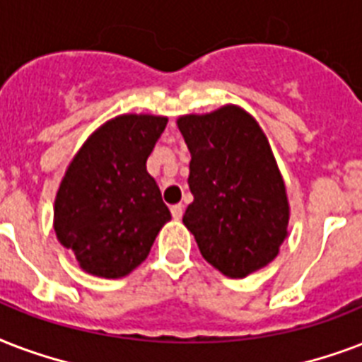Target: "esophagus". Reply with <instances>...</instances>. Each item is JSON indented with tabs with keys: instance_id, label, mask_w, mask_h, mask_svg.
Here are the masks:
<instances>
[{
	"instance_id": "esophagus-1",
	"label": "esophagus",
	"mask_w": 362,
	"mask_h": 362,
	"mask_svg": "<svg viewBox=\"0 0 362 362\" xmlns=\"http://www.w3.org/2000/svg\"><path fill=\"white\" fill-rule=\"evenodd\" d=\"M172 215L173 219H181V217H183V204H175V206H172Z\"/></svg>"
}]
</instances>
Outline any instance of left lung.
<instances>
[{
    "instance_id": "1",
    "label": "left lung",
    "mask_w": 362,
    "mask_h": 362,
    "mask_svg": "<svg viewBox=\"0 0 362 362\" xmlns=\"http://www.w3.org/2000/svg\"><path fill=\"white\" fill-rule=\"evenodd\" d=\"M177 126L190 151L183 215L202 257L226 277H245L276 259L287 238L285 181L268 137L253 115L226 103L183 115Z\"/></svg>"
}]
</instances>
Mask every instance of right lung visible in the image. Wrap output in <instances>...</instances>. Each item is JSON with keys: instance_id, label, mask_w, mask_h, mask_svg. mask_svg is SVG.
<instances>
[{"instance_id": "add662e5", "label": "right lung", "mask_w": 362, "mask_h": 362, "mask_svg": "<svg viewBox=\"0 0 362 362\" xmlns=\"http://www.w3.org/2000/svg\"><path fill=\"white\" fill-rule=\"evenodd\" d=\"M166 122L160 115H119L92 132L69 162L56 192L54 232L86 274L128 276L172 219L147 172Z\"/></svg>"}]
</instances>
